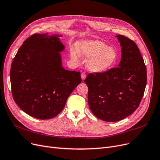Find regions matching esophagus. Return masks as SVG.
<instances>
[{"mask_svg":"<svg viewBox=\"0 0 160 160\" xmlns=\"http://www.w3.org/2000/svg\"><path fill=\"white\" fill-rule=\"evenodd\" d=\"M81 79H82V81H84L86 79V78H87V75H86V73L85 72L81 73Z\"/></svg>","mask_w":160,"mask_h":160,"instance_id":"esophagus-1","label":"esophagus"}]
</instances>
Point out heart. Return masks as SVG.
<instances>
[{
	"label": "heart",
	"mask_w": 160,
	"mask_h": 160,
	"mask_svg": "<svg viewBox=\"0 0 160 160\" xmlns=\"http://www.w3.org/2000/svg\"><path fill=\"white\" fill-rule=\"evenodd\" d=\"M79 51L75 48L71 50L73 60H78L80 54L88 59L87 68L93 73H100L109 70L118 60L117 50L108 47L106 43L99 40L83 41L78 44Z\"/></svg>",
	"instance_id": "obj_1"
}]
</instances>
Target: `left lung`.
<instances>
[{"label": "left lung", "mask_w": 160, "mask_h": 160, "mask_svg": "<svg viewBox=\"0 0 160 160\" xmlns=\"http://www.w3.org/2000/svg\"><path fill=\"white\" fill-rule=\"evenodd\" d=\"M121 47L118 67L85 79L88 103L100 119L116 122L128 117L138 107L146 85V68L136 43L125 36H116Z\"/></svg>", "instance_id": "8db88e82"}]
</instances>
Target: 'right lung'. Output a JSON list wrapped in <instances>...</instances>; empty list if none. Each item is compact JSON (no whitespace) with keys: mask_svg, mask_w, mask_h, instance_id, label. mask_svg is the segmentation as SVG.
I'll return each mask as SVG.
<instances>
[{"mask_svg":"<svg viewBox=\"0 0 160 160\" xmlns=\"http://www.w3.org/2000/svg\"><path fill=\"white\" fill-rule=\"evenodd\" d=\"M62 35L34 34L25 40L12 63L10 82L16 104L29 116L51 119L64 108L81 83L79 72L62 66Z\"/></svg>","mask_w":160,"mask_h":160,"instance_id":"obj_1","label":"right lung"}]
</instances>
